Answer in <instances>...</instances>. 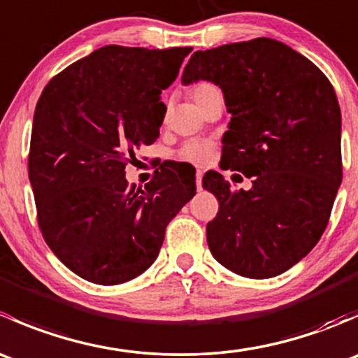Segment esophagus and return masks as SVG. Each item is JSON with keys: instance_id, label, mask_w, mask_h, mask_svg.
<instances>
[{"instance_id": "1", "label": "esophagus", "mask_w": 358, "mask_h": 358, "mask_svg": "<svg viewBox=\"0 0 358 358\" xmlns=\"http://www.w3.org/2000/svg\"><path fill=\"white\" fill-rule=\"evenodd\" d=\"M196 185H197V189H201V185H202V171H197L196 173Z\"/></svg>"}]
</instances>
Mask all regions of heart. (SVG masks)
Returning <instances> with one entry per match:
<instances>
[{"instance_id": "1", "label": "heart", "mask_w": 358, "mask_h": 358, "mask_svg": "<svg viewBox=\"0 0 358 358\" xmlns=\"http://www.w3.org/2000/svg\"><path fill=\"white\" fill-rule=\"evenodd\" d=\"M213 92H218L211 83H196V85L190 88V96L194 99V102L199 106L202 100L206 99L208 95H211ZM213 156V145L211 142L208 140H201V138H194V140H187L178 150V157L182 161L190 162V164H196V166H202L209 161Z\"/></svg>"}]
</instances>
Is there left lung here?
<instances>
[{"label":"left lung","instance_id":"1","mask_svg":"<svg viewBox=\"0 0 358 358\" xmlns=\"http://www.w3.org/2000/svg\"><path fill=\"white\" fill-rule=\"evenodd\" d=\"M222 88L232 114L223 169L252 178L230 190L209 171L202 187L220 202L206 227L211 255L249 279H268L305 258L326 230L343 178L341 110L333 85L301 53L270 38L196 52L182 83Z\"/></svg>","mask_w":358,"mask_h":358}]
</instances>
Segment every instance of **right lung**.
<instances>
[{"instance_id":"1","label":"right lung","mask_w":358,"mask_h":358,"mask_svg":"<svg viewBox=\"0 0 358 358\" xmlns=\"http://www.w3.org/2000/svg\"><path fill=\"white\" fill-rule=\"evenodd\" d=\"M190 46L109 45L50 79L34 110L29 180L46 244L69 270L114 286L145 272L168 223L196 196V176L168 162L145 189L128 185L135 149L157 140L161 92Z\"/></svg>"}]
</instances>
